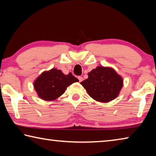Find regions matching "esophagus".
Returning <instances> with one entry per match:
<instances>
[{"label":"esophagus","instance_id":"esophagus-1","mask_svg":"<svg viewBox=\"0 0 156 156\" xmlns=\"http://www.w3.org/2000/svg\"><path fill=\"white\" fill-rule=\"evenodd\" d=\"M78 78L79 82H80H80H82V81L83 80V77H81V76H78Z\"/></svg>","mask_w":156,"mask_h":156}]
</instances>
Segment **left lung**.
<instances>
[{
	"label": "left lung",
	"mask_w": 156,
	"mask_h": 156,
	"mask_svg": "<svg viewBox=\"0 0 156 156\" xmlns=\"http://www.w3.org/2000/svg\"><path fill=\"white\" fill-rule=\"evenodd\" d=\"M80 84L92 98L108 102L119 95L123 87V79L114 69L98 66L89 72L88 78Z\"/></svg>",
	"instance_id": "obj_1"
}]
</instances>
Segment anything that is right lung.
Here are the masks:
<instances>
[{
	"label": "right lung",
	"instance_id": "1",
	"mask_svg": "<svg viewBox=\"0 0 156 156\" xmlns=\"http://www.w3.org/2000/svg\"><path fill=\"white\" fill-rule=\"evenodd\" d=\"M72 73L65 75L61 70L52 68L44 71L34 82V87L42 100L51 101L65 93L67 87L78 82Z\"/></svg>",
	"mask_w": 156,
	"mask_h": 156
}]
</instances>
